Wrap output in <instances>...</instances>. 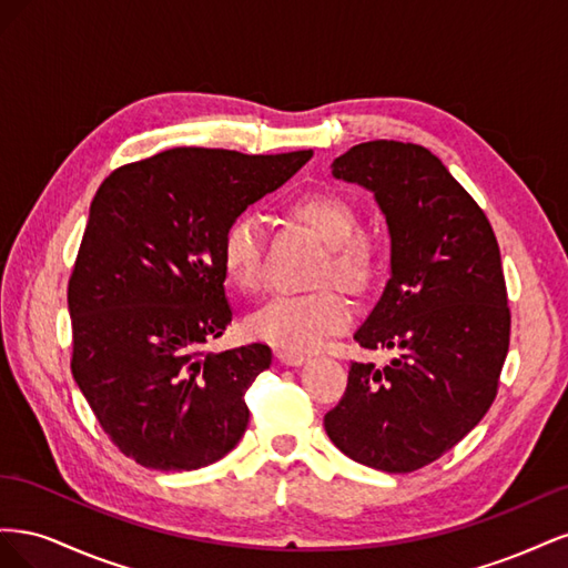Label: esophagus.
Instances as JSON below:
<instances>
[{"instance_id":"1","label":"esophagus","mask_w":568,"mask_h":568,"mask_svg":"<svg viewBox=\"0 0 568 568\" xmlns=\"http://www.w3.org/2000/svg\"><path fill=\"white\" fill-rule=\"evenodd\" d=\"M277 359H280L282 365H286V367H298V365L305 363L307 355L294 353V351H277Z\"/></svg>"}]
</instances>
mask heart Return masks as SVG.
<instances>
[{
	"mask_svg": "<svg viewBox=\"0 0 568 568\" xmlns=\"http://www.w3.org/2000/svg\"><path fill=\"white\" fill-rule=\"evenodd\" d=\"M286 215L324 244L317 282H334L355 296L379 284L386 267V244L372 230L357 227L355 205L334 189H307L286 203ZM263 232L251 215H236L220 236V263L242 291L261 284ZM334 284L307 294H282L248 317V332L284 351H313L353 320V305Z\"/></svg>",
	"mask_w": 568,
	"mask_h": 568,
	"instance_id": "obj_1",
	"label": "heart"
}]
</instances>
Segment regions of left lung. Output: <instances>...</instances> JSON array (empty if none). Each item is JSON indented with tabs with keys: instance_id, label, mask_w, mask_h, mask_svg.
<instances>
[{
	"instance_id": "1",
	"label": "left lung",
	"mask_w": 568,
	"mask_h": 568,
	"mask_svg": "<svg viewBox=\"0 0 568 568\" xmlns=\"http://www.w3.org/2000/svg\"><path fill=\"white\" fill-rule=\"evenodd\" d=\"M332 175L367 186L386 215L390 280L355 341L395 357L351 365L326 436L365 467L417 471L484 419L500 386L511 329L500 246L480 205L419 144H357Z\"/></svg>"
}]
</instances>
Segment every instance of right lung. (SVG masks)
<instances>
[{
  "label": "right lung",
  "mask_w": 568,
  "mask_h": 568,
  "mask_svg": "<svg viewBox=\"0 0 568 568\" xmlns=\"http://www.w3.org/2000/svg\"><path fill=\"white\" fill-rule=\"evenodd\" d=\"M311 156L180 146L115 168L97 189L68 280L71 372L104 434L142 467L201 469L242 440L244 395L272 351H205L232 322L220 236Z\"/></svg>",
  "instance_id": "right-lung-1"
}]
</instances>
